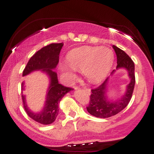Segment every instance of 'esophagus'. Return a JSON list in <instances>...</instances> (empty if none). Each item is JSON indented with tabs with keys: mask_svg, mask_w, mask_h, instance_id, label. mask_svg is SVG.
<instances>
[{
	"mask_svg": "<svg viewBox=\"0 0 154 154\" xmlns=\"http://www.w3.org/2000/svg\"><path fill=\"white\" fill-rule=\"evenodd\" d=\"M77 87H75V90H77ZM84 91L85 92H86V93H88V94H91V89H88V88H84Z\"/></svg>",
	"mask_w": 154,
	"mask_h": 154,
	"instance_id": "34e87169",
	"label": "esophagus"
}]
</instances>
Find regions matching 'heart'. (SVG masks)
I'll return each instance as SVG.
<instances>
[{
	"label": "heart",
	"instance_id": "obj_1",
	"mask_svg": "<svg viewBox=\"0 0 154 154\" xmlns=\"http://www.w3.org/2000/svg\"><path fill=\"white\" fill-rule=\"evenodd\" d=\"M114 53L106 47H83L69 53V66L82 71L89 82H99L106 77L114 62ZM64 70L67 68L64 67Z\"/></svg>",
	"mask_w": 154,
	"mask_h": 154
}]
</instances>
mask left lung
Instances as JSON below:
<instances>
[{"label":"left lung","mask_w":154,"mask_h":154,"mask_svg":"<svg viewBox=\"0 0 154 154\" xmlns=\"http://www.w3.org/2000/svg\"><path fill=\"white\" fill-rule=\"evenodd\" d=\"M113 48L115 51L117 58V66L116 69H125L128 72V77L130 82L127 85L126 91L120 98L111 99L107 96V91H109V79L107 77L101 85L95 89L91 90L92 94L90 97L89 105L87 110L91 115L98 118H108L114 116L122 111L132 98L135 87V64L125 51L121 50L118 47L113 45ZM116 70H113L111 75H113Z\"/></svg>","instance_id":"8db88e82"}]
</instances>
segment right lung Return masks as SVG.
<instances>
[{
  "instance_id": "obj_1",
  "label": "right lung",
  "mask_w": 154,
  "mask_h": 154,
  "mask_svg": "<svg viewBox=\"0 0 154 154\" xmlns=\"http://www.w3.org/2000/svg\"><path fill=\"white\" fill-rule=\"evenodd\" d=\"M63 45V43H51L43 47L30 58L23 71L22 76H26L32 72L41 70L50 79L44 106L39 112H33L26 103L25 95H22L24 108L27 115L37 122L42 125H50L56 120L59 114V105L61 100L72 88L59 84L56 69L59 61V54ZM24 82L22 83V93L24 91Z\"/></svg>"
}]
</instances>
